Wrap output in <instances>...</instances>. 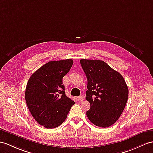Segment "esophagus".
<instances>
[{"instance_id":"34e87169","label":"esophagus","mask_w":153,"mask_h":153,"mask_svg":"<svg viewBox=\"0 0 153 153\" xmlns=\"http://www.w3.org/2000/svg\"><path fill=\"white\" fill-rule=\"evenodd\" d=\"M84 99H85L84 95H80V97H78V100H80V101H82V100H84Z\"/></svg>"}]
</instances>
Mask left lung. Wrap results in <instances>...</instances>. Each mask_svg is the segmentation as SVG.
Returning a JSON list of instances; mask_svg holds the SVG:
<instances>
[{
    "mask_svg": "<svg viewBox=\"0 0 153 153\" xmlns=\"http://www.w3.org/2000/svg\"><path fill=\"white\" fill-rule=\"evenodd\" d=\"M88 79L86 99L90 109L86 115L93 124L108 127L124 110L128 89L121 74L102 60L80 59Z\"/></svg>",
    "mask_w": 153,
    "mask_h": 153,
    "instance_id": "left-lung-1",
    "label": "left lung"
}]
</instances>
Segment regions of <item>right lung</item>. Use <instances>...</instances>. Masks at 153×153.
<instances>
[{
  "label": "right lung",
  "mask_w": 153,
  "mask_h": 153,
  "mask_svg": "<svg viewBox=\"0 0 153 153\" xmlns=\"http://www.w3.org/2000/svg\"><path fill=\"white\" fill-rule=\"evenodd\" d=\"M73 64L71 59L48 62L33 73L28 81L26 102L33 117L45 128L60 125L74 104L66 96L62 82Z\"/></svg>",
  "instance_id": "right-lung-1"
}]
</instances>
